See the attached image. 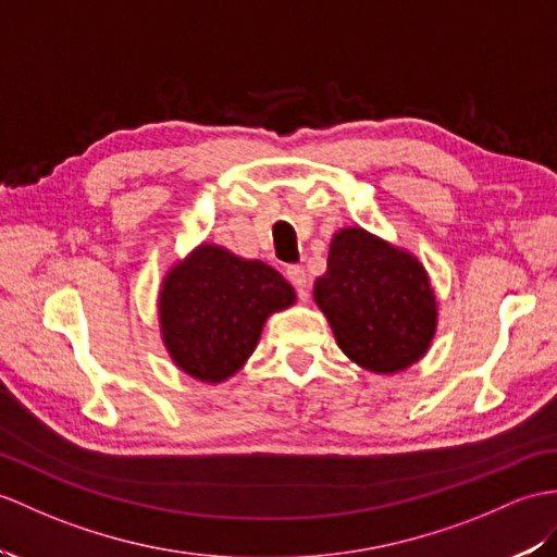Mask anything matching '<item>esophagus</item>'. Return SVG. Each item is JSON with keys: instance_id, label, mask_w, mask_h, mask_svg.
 I'll return each mask as SVG.
<instances>
[{"instance_id": "1", "label": "esophagus", "mask_w": 557, "mask_h": 557, "mask_svg": "<svg viewBox=\"0 0 557 557\" xmlns=\"http://www.w3.org/2000/svg\"><path fill=\"white\" fill-rule=\"evenodd\" d=\"M284 275H287V280H289V282L294 284V287L299 289V292H304V289H306L308 275H306L304 265H287V270H284Z\"/></svg>"}]
</instances>
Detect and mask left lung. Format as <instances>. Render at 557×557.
<instances>
[{"label": "left lung", "mask_w": 557, "mask_h": 557, "mask_svg": "<svg viewBox=\"0 0 557 557\" xmlns=\"http://www.w3.org/2000/svg\"><path fill=\"white\" fill-rule=\"evenodd\" d=\"M313 294L339 348L360 368L406 370L432 344L436 299L422 263L366 230L334 235Z\"/></svg>", "instance_id": "left-lung-1"}]
</instances>
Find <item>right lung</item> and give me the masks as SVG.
Returning a JSON list of instances; mask_svg holds the SVG:
<instances>
[{"mask_svg":"<svg viewBox=\"0 0 557 557\" xmlns=\"http://www.w3.org/2000/svg\"><path fill=\"white\" fill-rule=\"evenodd\" d=\"M294 299L275 268L201 244L163 280L159 318L168 354L194 380L223 382L253 354L265 318Z\"/></svg>","mask_w":557,"mask_h":557,"instance_id":"1","label":"right lung"}]
</instances>
